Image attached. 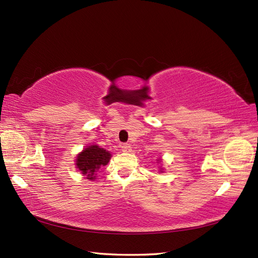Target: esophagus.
Listing matches in <instances>:
<instances>
[{
    "label": "esophagus",
    "mask_w": 258,
    "mask_h": 258,
    "mask_svg": "<svg viewBox=\"0 0 258 258\" xmlns=\"http://www.w3.org/2000/svg\"><path fill=\"white\" fill-rule=\"evenodd\" d=\"M121 148H122V151H124V153H130V151L132 150L130 144H122Z\"/></svg>",
    "instance_id": "obj_1"
}]
</instances>
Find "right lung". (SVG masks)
Masks as SVG:
<instances>
[{"instance_id": "obj_1", "label": "right lung", "mask_w": 258, "mask_h": 258, "mask_svg": "<svg viewBox=\"0 0 258 258\" xmlns=\"http://www.w3.org/2000/svg\"><path fill=\"white\" fill-rule=\"evenodd\" d=\"M110 158L111 155L109 151L100 148L97 145H92L78 155L76 166L82 174L86 176V179L95 180L98 170L107 166Z\"/></svg>"}]
</instances>
